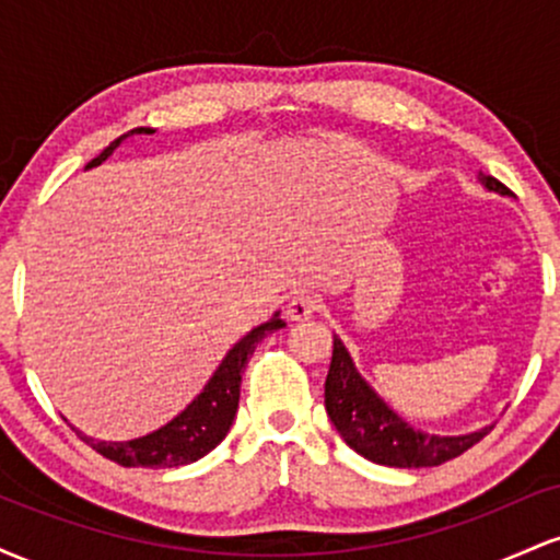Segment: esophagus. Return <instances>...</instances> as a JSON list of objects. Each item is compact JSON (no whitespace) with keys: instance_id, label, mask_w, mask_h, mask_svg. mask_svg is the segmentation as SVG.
Instances as JSON below:
<instances>
[{"instance_id":"obj_1","label":"esophagus","mask_w":560,"mask_h":560,"mask_svg":"<svg viewBox=\"0 0 560 560\" xmlns=\"http://www.w3.org/2000/svg\"><path fill=\"white\" fill-rule=\"evenodd\" d=\"M320 311V300L313 298V294H298V298L289 300L287 316L289 320H307L313 318Z\"/></svg>"}]
</instances>
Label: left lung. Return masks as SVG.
Masks as SVG:
<instances>
[{
	"label": "left lung",
	"mask_w": 560,
	"mask_h": 560,
	"mask_svg": "<svg viewBox=\"0 0 560 560\" xmlns=\"http://www.w3.org/2000/svg\"><path fill=\"white\" fill-rule=\"evenodd\" d=\"M479 182L498 195H511L505 184L485 173H479ZM326 413L358 455L395 468L440 466L464 455L490 432L487 427L464 436H436L413 429L365 384L337 337H334L331 365L326 376Z\"/></svg>",
	"instance_id": "8db88e82"
}]
</instances>
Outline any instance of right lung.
<instances>
[{
  "label": "right lung",
  "mask_w": 560,
  "mask_h": 560,
  "mask_svg": "<svg viewBox=\"0 0 560 560\" xmlns=\"http://www.w3.org/2000/svg\"><path fill=\"white\" fill-rule=\"evenodd\" d=\"M141 131H144V128H133V131L110 141L86 168L105 163L120 141ZM281 326H284V320L273 316L268 324H260L258 329H253L247 337L240 339V342L231 347L229 355L223 358V363L218 365L213 378H210V382L205 384V389L191 400L189 408H186L184 413H178L171 423H165L163 429H158V432L139 436V440L131 442H94L83 434L79 436L86 445H92L96 453L105 455L107 460L126 468H171L195 464V460L208 455L210 450L229 434L231 421H234L236 408H240L242 374L244 369H247V361L253 358L260 339L266 337V334L281 329Z\"/></svg>",
  "instance_id": "obj_1"
}]
</instances>
